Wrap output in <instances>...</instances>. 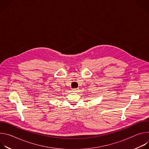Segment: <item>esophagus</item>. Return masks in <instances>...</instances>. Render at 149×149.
Returning a JSON list of instances; mask_svg holds the SVG:
<instances>
[{"label": "esophagus", "instance_id": "1", "mask_svg": "<svg viewBox=\"0 0 149 149\" xmlns=\"http://www.w3.org/2000/svg\"><path fill=\"white\" fill-rule=\"evenodd\" d=\"M77 91H78L77 88H73V89H72V92H77Z\"/></svg>", "mask_w": 149, "mask_h": 149}]
</instances>
